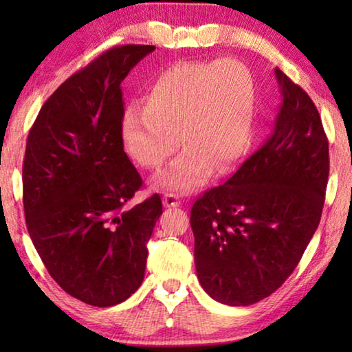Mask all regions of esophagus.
I'll list each match as a JSON object with an SVG mask.
<instances>
[{"label":"esophagus","mask_w":352,"mask_h":352,"mask_svg":"<svg viewBox=\"0 0 352 352\" xmlns=\"http://www.w3.org/2000/svg\"><path fill=\"white\" fill-rule=\"evenodd\" d=\"M163 204L166 208H177L180 206V199H178V195L174 192H166L164 197H163Z\"/></svg>","instance_id":"1"}]
</instances>
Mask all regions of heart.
Returning <instances> with one entry per match:
<instances>
[{
    "instance_id": "obj_1",
    "label": "heart",
    "mask_w": 352,
    "mask_h": 352,
    "mask_svg": "<svg viewBox=\"0 0 352 352\" xmlns=\"http://www.w3.org/2000/svg\"><path fill=\"white\" fill-rule=\"evenodd\" d=\"M254 85L236 60L180 62L148 88L144 107L130 109L122 122L127 152L146 169H162L186 147L168 170L162 188L186 192L200 186L211 168L223 172L242 157L253 129Z\"/></svg>"
}]
</instances>
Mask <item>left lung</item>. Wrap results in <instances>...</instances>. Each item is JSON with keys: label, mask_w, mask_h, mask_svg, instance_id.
Instances as JSON below:
<instances>
[{"label": "left lung", "mask_w": 352, "mask_h": 352, "mask_svg": "<svg viewBox=\"0 0 352 352\" xmlns=\"http://www.w3.org/2000/svg\"><path fill=\"white\" fill-rule=\"evenodd\" d=\"M275 74L283 102L270 136L190 210L199 281L228 306L254 305L281 287L324 205L329 142L318 110L281 69Z\"/></svg>", "instance_id": "8db88e82"}]
</instances>
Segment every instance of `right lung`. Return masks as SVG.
<instances>
[{
    "instance_id": "obj_1",
    "label": "right lung",
    "mask_w": 352,
    "mask_h": 352,
    "mask_svg": "<svg viewBox=\"0 0 352 352\" xmlns=\"http://www.w3.org/2000/svg\"><path fill=\"white\" fill-rule=\"evenodd\" d=\"M155 46L122 45L68 77L41 107L23 162L29 236L60 287L87 305L126 301L144 279L160 194L130 208L142 178L124 152L121 82Z\"/></svg>"
}]
</instances>
